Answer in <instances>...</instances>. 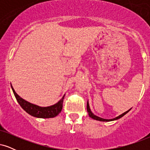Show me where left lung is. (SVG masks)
I'll return each mask as SVG.
<instances>
[{
    "label": "left lung",
    "mask_w": 150,
    "mask_h": 150,
    "mask_svg": "<svg viewBox=\"0 0 150 150\" xmlns=\"http://www.w3.org/2000/svg\"><path fill=\"white\" fill-rule=\"evenodd\" d=\"M130 109H131V108H130ZM130 109L128 110V111H125V112H124V113H122V114L119 115V116H117V117H116V118H112V119H104V118H101V117H99V116H96V115H94V113H93L92 112V111H91V109H90V107H89V101H87V112H88V114H89V117H90V118H93V119H94V120H99V121L108 122V121H113V120H118V119H119V118H122V117H123V116H125V115L127 113L129 112V111H130Z\"/></svg>",
    "instance_id": "obj_1"
}]
</instances>
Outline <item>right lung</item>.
Masks as SVG:
<instances>
[{
    "mask_svg": "<svg viewBox=\"0 0 150 150\" xmlns=\"http://www.w3.org/2000/svg\"><path fill=\"white\" fill-rule=\"evenodd\" d=\"M11 88L19 104L20 105V106L25 110L26 112L29 113L31 116L36 117V118H49L56 117L59 114V113L61 112V110L63 108V102L65 94L62 97V99H60L56 104H53L52 106L44 107V106H39L38 105L32 104V103L22 99L15 92L12 85Z\"/></svg>",
    "mask_w": 150,
    "mask_h": 150,
    "instance_id": "obj_1",
    "label": "right lung"
}]
</instances>
